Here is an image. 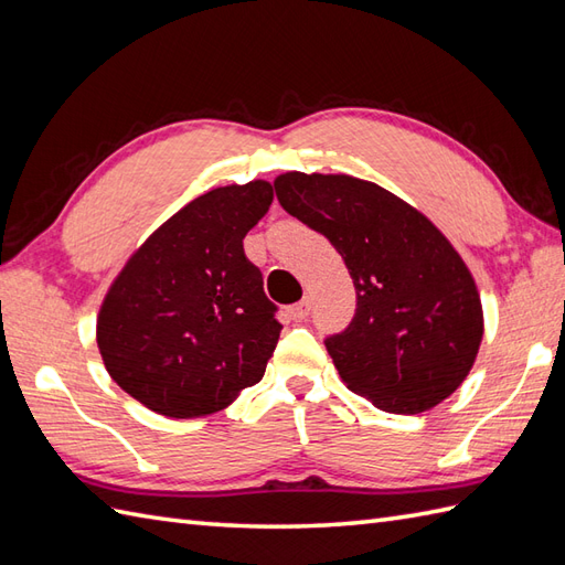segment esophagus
Masks as SVG:
<instances>
[{"mask_svg":"<svg viewBox=\"0 0 565 565\" xmlns=\"http://www.w3.org/2000/svg\"><path fill=\"white\" fill-rule=\"evenodd\" d=\"M308 315H310V300L308 298H302L300 302H296V306L288 308V317H291L294 322H302Z\"/></svg>","mask_w":565,"mask_h":565,"instance_id":"1","label":"esophagus"}]
</instances>
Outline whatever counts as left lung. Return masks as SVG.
I'll list each match as a JSON object with an SVG mask.
<instances>
[{"instance_id": "8db88e82", "label": "left lung", "mask_w": 565, "mask_h": 565, "mask_svg": "<svg viewBox=\"0 0 565 565\" xmlns=\"http://www.w3.org/2000/svg\"><path fill=\"white\" fill-rule=\"evenodd\" d=\"M274 191L329 238L353 279V322L324 341L341 382L396 415L451 396L484 334L480 291L451 241L406 200L349 173L286 171Z\"/></svg>"}]
</instances>
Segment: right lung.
<instances>
[{"instance_id":"obj_1","label":"right lung","mask_w":565,"mask_h":565,"mask_svg":"<svg viewBox=\"0 0 565 565\" xmlns=\"http://www.w3.org/2000/svg\"><path fill=\"white\" fill-rule=\"evenodd\" d=\"M271 200L263 179L212 188L152 231L111 281L97 349L145 408L205 417L263 380L281 324L243 238Z\"/></svg>"}]
</instances>
